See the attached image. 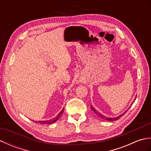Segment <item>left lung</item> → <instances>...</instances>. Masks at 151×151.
<instances>
[{
    "instance_id": "8db88e82",
    "label": "left lung",
    "mask_w": 151,
    "mask_h": 151,
    "mask_svg": "<svg viewBox=\"0 0 151 151\" xmlns=\"http://www.w3.org/2000/svg\"><path fill=\"white\" fill-rule=\"evenodd\" d=\"M91 110L94 111V113L97 115V116H99V117L100 118H101V119H105V120H108V121H115V120H117V119H119L122 115H123V114H124L125 113H126V112L127 111H124V113L123 114H121V115H119V116H117V117H106L104 115H103L102 114H100L99 113V112H98L97 110H95V109L92 106H91Z\"/></svg>"
}]
</instances>
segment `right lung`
<instances>
[{"label":"right lung","instance_id":"obj_1","mask_svg":"<svg viewBox=\"0 0 151 151\" xmlns=\"http://www.w3.org/2000/svg\"><path fill=\"white\" fill-rule=\"evenodd\" d=\"M63 110H64V108L62 109V110L58 114V115H57L56 117H54L53 119H52L47 120V121H38V123H40V124H51V123H55L56 121H57L59 119V118L60 117L61 115H62V114H63ZM34 122H36V123H37V121H34Z\"/></svg>","mask_w":151,"mask_h":151}]
</instances>
